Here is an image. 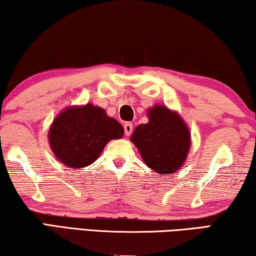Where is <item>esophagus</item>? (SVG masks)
<instances>
[{"mask_svg": "<svg viewBox=\"0 0 256 256\" xmlns=\"http://www.w3.org/2000/svg\"><path fill=\"white\" fill-rule=\"evenodd\" d=\"M132 131H133V124L131 122L125 123L124 124V132H125V134H126V136H130V134L132 133Z\"/></svg>", "mask_w": 256, "mask_h": 256, "instance_id": "esophagus-1", "label": "esophagus"}]
</instances>
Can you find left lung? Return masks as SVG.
Wrapping results in <instances>:
<instances>
[{"label": "left lung", "instance_id": "8db88e82", "mask_svg": "<svg viewBox=\"0 0 256 256\" xmlns=\"http://www.w3.org/2000/svg\"><path fill=\"white\" fill-rule=\"evenodd\" d=\"M149 123L136 128L131 140L146 166L162 175L180 170L188 156V128L176 112L164 106L149 110Z\"/></svg>", "mask_w": 256, "mask_h": 256}]
</instances>
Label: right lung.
Returning <instances> with one entry per match:
<instances>
[{
	"mask_svg": "<svg viewBox=\"0 0 256 256\" xmlns=\"http://www.w3.org/2000/svg\"><path fill=\"white\" fill-rule=\"evenodd\" d=\"M124 128L108 118L102 108L88 104L68 108L55 118L50 130V144L60 162L72 168L92 164L112 138H120Z\"/></svg>",
	"mask_w": 256,
	"mask_h": 256,
	"instance_id": "right-lung-1",
	"label": "right lung"
}]
</instances>
